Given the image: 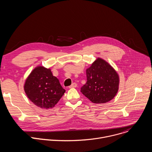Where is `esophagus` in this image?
<instances>
[{
	"label": "esophagus",
	"instance_id": "34e87169",
	"mask_svg": "<svg viewBox=\"0 0 152 152\" xmlns=\"http://www.w3.org/2000/svg\"><path fill=\"white\" fill-rule=\"evenodd\" d=\"M76 86H77V83H75V82H74V83H73L70 86H69V88H73L76 87Z\"/></svg>",
	"mask_w": 152,
	"mask_h": 152
}]
</instances>
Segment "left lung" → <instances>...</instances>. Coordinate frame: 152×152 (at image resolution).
I'll return each mask as SVG.
<instances>
[{"mask_svg":"<svg viewBox=\"0 0 152 152\" xmlns=\"http://www.w3.org/2000/svg\"><path fill=\"white\" fill-rule=\"evenodd\" d=\"M86 82L80 92L94 103L102 104L111 100L118 90L119 76L110 64L97 58L86 70Z\"/></svg>","mask_w":152,"mask_h":152,"instance_id":"left-lung-1","label":"left lung"}]
</instances>
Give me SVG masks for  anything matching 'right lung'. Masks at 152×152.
<instances>
[{
  "label": "right lung",
  "instance_id": "add662e5",
  "mask_svg": "<svg viewBox=\"0 0 152 152\" xmlns=\"http://www.w3.org/2000/svg\"><path fill=\"white\" fill-rule=\"evenodd\" d=\"M24 90L29 100L42 109H50L66 92L50 69L35 68L26 80Z\"/></svg>",
  "mask_w": 152,
  "mask_h": 152
}]
</instances>
